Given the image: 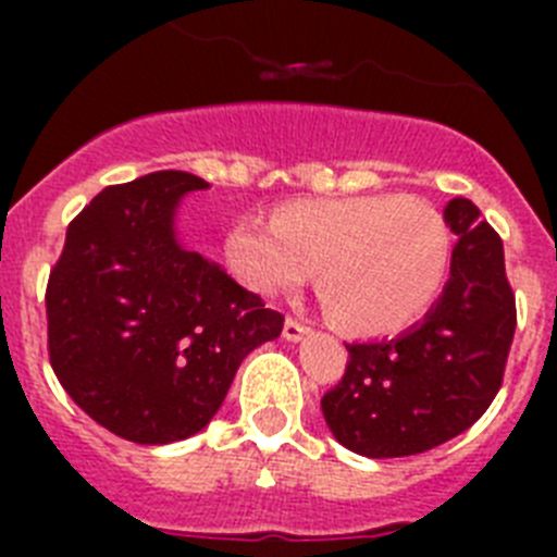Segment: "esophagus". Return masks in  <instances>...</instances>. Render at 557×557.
I'll list each match as a JSON object with an SVG mask.
<instances>
[{
	"instance_id": "esophagus-1",
	"label": "esophagus",
	"mask_w": 557,
	"mask_h": 557,
	"mask_svg": "<svg viewBox=\"0 0 557 557\" xmlns=\"http://www.w3.org/2000/svg\"><path fill=\"white\" fill-rule=\"evenodd\" d=\"M284 339H287V343H298V339H304L309 334V329L304 326V323H298V321H293V318H287V321H284Z\"/></svg>"
}]
</instances>
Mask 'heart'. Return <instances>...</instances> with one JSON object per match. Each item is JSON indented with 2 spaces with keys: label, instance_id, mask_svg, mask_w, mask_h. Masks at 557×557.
<instances>
[{
  "label": "heart",
  "instance_id": "heart-1",
  "mask_svg": "<svg viewBox=\"0 0 557 557\" xmlns=\"http://www.w3.org/2000/svg\"><path fill=\"white\" fill-rule=\"evenodd\" d=\"M225 264L253 295L293 293L318 268V295L339 332L385 337L405 332L435 304L449 270L444 218L410 195L293 200L273 223L236 220Z\"/></svg>",
  "mask_w": 557,
  "mask_h": 557
}]
</instances>
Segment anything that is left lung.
<instances>
[{
	"mask_svg": "<svg viewBox=\"0 0 557 557\" xmlns=\"http://www.w3.org/2000/svg\"><path fill=\"white\" fill-rule=\"evenodd\" d=\"M444 220L457 245L441 298L398 337L346 346V373L321 398L332 435L362 457L435 449L499 393L516 332L502 239L466 198L449 200Z\"/></svg>",
	"mask_w": 557,
	"mask_h": 557,
	"instance_id": "8db88e82",
	"label": "left lung"
}]
</instances>
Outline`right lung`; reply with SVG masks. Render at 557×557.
<instances>
[{"label":"right lung","mask_w":557,"mask_h":557,"mask_svg":"<svg viewBox=\"0 0 557 557\" xmlns=\"http://www.w3.org/2000/svg\"><path fill=\"white\" fill-rule=\"evenodd\" d=\"M206 186L178 170L108 186L69 223L49 273L52 371L86 416L133 444L203 430L243 359L284 326L178 239L181 200Z\"/></svg>","instance_id":"obj_1"}]
</instances>
